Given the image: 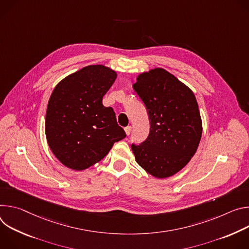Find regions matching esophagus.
Here are the masks:
<instances>
[{"label":"esophagus","mask_w":249,"mask_h":249,"mask_svg":"<svg viewBox=\"0 0 249 249\" xmlns=\"http://www.w3.org/2000/svg\"><path fill=\"white\" fill-rule=\"evenodd\" d=\"M124 131H125L126 135H129V134H130V132H131V126H130V125H128V126L124 127Z\"/></svg>","instance_id":"obj_1"}]
</instances>
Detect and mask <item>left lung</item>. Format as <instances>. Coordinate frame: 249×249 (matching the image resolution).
I'll use <instances>...</instances> for the list:
<instances>
[{"label":"left lung","instance_id":"left-lung-1","mask_svg":"<svg viewBox=\"0 0 249 249\" xmlns=\"http://www.w3.org/2000/svg\"><path fill=\"white\" fill-rule=\"evenodd\" d=\"M150 119L145 142L131 145L137 164L153 177L173 176L199 146L203 124L193 91L163 68L143 72L132 85Z\"/></svg>","mask_w":249,"mask_h":249}]
</instances>
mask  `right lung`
I'll return each instance as SVG.
<instances>
[{
	"mask_svg": "<svg viewBox=\"0 0 249 249\" xmlns=\"http://www.w3.org/2000/svg\"><path fill=\"white\" fill-rule=\"evenodd\" d=\"M116 78L113 69L89 65L55 86L46 108L45 135L50 150L64 166L85 170L125 137L114 109L103 105Z\"/></svg>",
	"mask_w": 249,
	"mask_h": 249,
	"instance_id": "1",
	"label": "right lung"
}]
</instances>
